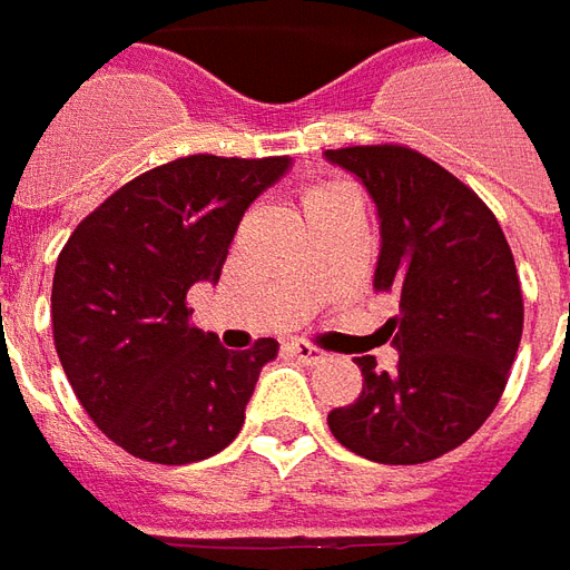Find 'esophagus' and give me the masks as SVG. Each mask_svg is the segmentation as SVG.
Returning <instances> with one entry per match:
<instances>
[{"label":"esophagus","mask_w":570,"mask_h":570,"mask_svg":"<svg viewBox=\"0 0 570 570\" xmlns=\"http://www.w3.org/2000/svg\"><path fill=\"white\" fill-rule=\"evenodd\" d=\"M288 351H292L301 363H307V366H316V363H325V360H328V353L320 351V347L309 344V341H292Z\"/></svg>","instance_id":"esophagus-1"}]
</instances>
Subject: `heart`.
Masks as SVG:
<instances>
[{"mask_svg": "<svg viewBox=\"0 0 570 570\" xmlns=\"http://www.w3.org/2000/svg\"><path fill=\"white\" fill-rule=\"evenodd\" d=\"M341 191H347V188L337 186V183H320V186H309L307 191H304V210H307V207H316V204L328 202V198H335V195H341Z\"/></svg>", "mask_w": 570, "mask_h": 570, "instance_id": "obj_1", "label": "heart"}]
</instances>
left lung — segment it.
Listing matches in <instances>:
<instances>
[{
	"label": "left lung",
	"instance_id": "1",
	"mask_svg": "<svg viewBox=\"0 0 570 570\" xmlns=\"http://www.w3.org/2000/svg\"><path fill=\"white\" fill-rule=\"evenodd\" d=\"M325 158L368 188L382 219L375 292L400 297L379 332L397 366L356 356L363 391L328 412V428L372 462H431L469 441L505 391L524 325L512 247L472 188L406 145L328 148Z\"/></svg>",
	"mask_w": 570,
	"mask_h": 570
}]
</instances>
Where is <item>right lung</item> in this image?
Listing matches in <instances>:
<instances>
[{
	"label": "right lung",
	"mask_w": 570,
	"mask_h": 570,
	"mask_svg": "<svg viewBox=\"0 0 570 570\" xmlns=\"http://www.w3.org/2000/svg\"><path fill=\"white\" fill-rule=\"evenodd\" d=\"M288 158L188 155L142 173L70 233L55 263L52 335L73 394L105 438L145 462L226 450L278 341L226 351L188 323L195 282H217L250 202Z\"/></svg>",
	"instance_id": "right-lung-1"
}]
</instances>
